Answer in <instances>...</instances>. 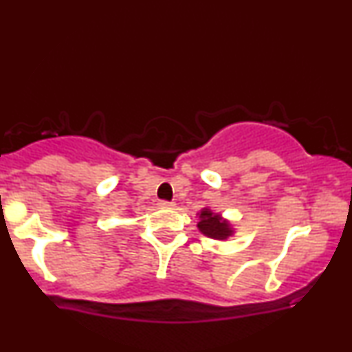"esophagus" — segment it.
Returning a JSON list of instances; mask_svg holds the SVG:
<instances>
[{
  "label": "esophagus",
  "mask_w": 352,
  "mask_h": 352,
  "mask_svg": "<svg viewBox=\"0 0 352 352\" xmlns=\"http://www.w3.org/2000/svg\"><path fill=\"white\" fill-rule=\"evenodd\" d=\"M159 206H160V208H173V206H175V203L167 201V200H160Z\"/></svg>",
  "instance_id": "34e87169"
}]
</instances>
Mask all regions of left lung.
<instances>
[{"mask_svg": "<svg viewBox=\"0 0 352 352\" xmlns=\"http://www.w3.org/2000/svg\"><path fill=\"white\" fill-rule=\"evenodd\" d=\"M198 228H200L203 234L214 239H226L228 236L232 234L228 221H224L219 214L211 213L208 208L203 210L200 213V223H198Z\"/></svg>", "mask_w": 352, "mask_h": 352, "instance_id": "8db88e82", "label": "left lung"}]
</instances>
